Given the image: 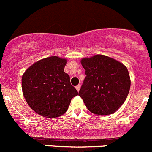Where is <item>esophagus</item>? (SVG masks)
<instances>
[{
  "label": "esophagus",
  "mask_w": 152,
  "mask_h": 152,
  "mask_svg": "<svg viewBox=\"0 0 152 152\" xmlns=\"http://www.w3.org/2000/svg\"><path fill=\"white\" fill-rule=\"evenodd\" d=\"M75 88L77 89V91H79L80 89V86L77 85V86H75Z\"/></svg>",
  "instance_id": "obj_1"
}]
</instances>
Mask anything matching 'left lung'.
Here are the masks:
<instances>
[{
	"mask_svg": "<svg viewBox=\"0 0 152 152\" xmlns=\"http://www.w3.org/2000/svg\"><path fill=\"white\" fill-rule=\"evenodd\" d=\"M86 77L79 91L88 110L99 115L115 113L126 100L130 88L126 67L103 55L84 58Z\"/></svg>",
	"mask_w": 152,
	"mask_h": 152,
	"instance_id": "obj_1",
	"label": "left lung"
}]
</instances>
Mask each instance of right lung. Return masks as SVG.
<instances>
[{"instance_id":"1","label":"right lung","mask_w":152,"mask_h":152,"mask_svg":"<svg viewBox=\"0 0 152 152\" xmlns=\"http://www.w3.org/2000/svg\"><path fill=\"white\" fill-rule=\"evenodd\" d=\"M66 59L51 56L36 62L22 77V89L33 110L46 118L64 114L71 100L78 94L64 72Z\"/></svg>"}]
</instances>
